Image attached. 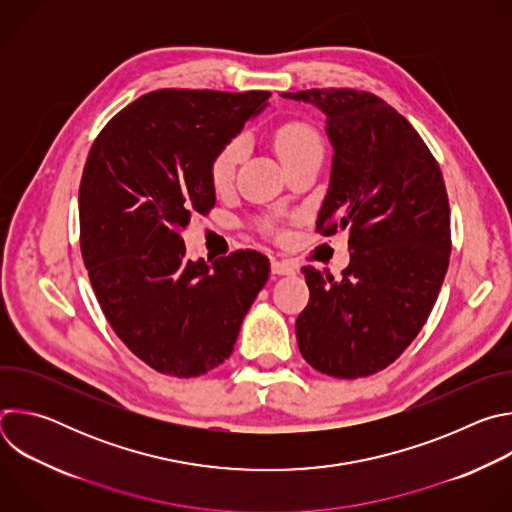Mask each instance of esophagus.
Segmentation results:
<instances>
[{
    "label": "esophagus",
    "mask_w": 512,
    "mask_h": 512,
    "mask_svg": "<svg viewBox=\"0 0 512 512\" xmlns=\"http://www.w3.org/2000/svg\"><path fill=\"white\" fill-rule=\"evenodd\" d=\"M271 271H273L275 275H289V273L296 271V267L291 265L289 261H285V259H273V261H271Z\"/></svg>",
    "instance_id": "obj_1"
}]
</instances>
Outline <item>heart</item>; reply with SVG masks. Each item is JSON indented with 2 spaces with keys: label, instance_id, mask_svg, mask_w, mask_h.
I'll use <instances>...</instances> for the list:
<instances>
[{
  "label": "heart",
  "instance_id": "b5f03b06",
  "mask_svg": "<svg viewBox=\"0 0 512 512\" xmlns=\"http://www.w3.org/2000/svg\"><path fill=\"white\" fill-rule=\"evenodd\" d=\"M275 152L281 158L283 166L308 154H322V143L318 133L302 121L281 123L273 133ZM245 156V139L235 137L223 145L210 164V182L214 188L223 190L233 182L235 170Z\"/></svg>",
  "mask_w": 512,
  "mask_h": 512
}]
</instances>
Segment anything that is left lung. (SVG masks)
Listing matches in <instances>:
<instances>
[{"mask_svg": "<svg viewBox=\"0 0 512 512\" xmlns=\"http://www.w3.org/2000/svg\"><path fill=\"white\" fill-rule=\"evenodd\" d=\"M326 115L334 148L316 231H348L336 281L302 267L310 302L296 320L302 356L324 375L360 379L395 362L423 328L452 251L444 176L413 125L367 91L281 93Z\"/></svg>", "mask_w": 512, "mask_h": 512, "instance_id": "left-lung-1", "label": "left lung"}]
</instances>
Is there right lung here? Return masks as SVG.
Segmentation results:
<instances>
[{
    "instance_id": "obj_1",
    "label": "right lung",
    "mask_w": 512,
    "mask_h": 512,
    "mask_svg": "<svg viewBox=\"0 0 512 512\" xmlns=\"http://www.w3.org/2000/svg\"><path fill=\"white\" fill-rule=\"evenodd\" d=\"M267 91L162 89L121 109L97 135L81 188V253L121 342L158 373L190 379L225 362L269 279L241 249L186 257L182 231L214 202L210 164L267 105Z\"/></svg>"
}]
</instances>
